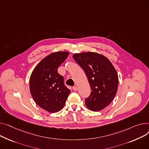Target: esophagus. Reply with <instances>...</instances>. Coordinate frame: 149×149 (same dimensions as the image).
<instances>
[{
  "label": "esophagus",
  "mask_w": 149,
  "mask_h": 149,
  "mask_svg": "<svg viewBox=\"0 0 149 149\" xmlns=\"http://www.w3.org/2000/svg\"><path fill=\"white\" fill-rule=\"evenodd\" d=\"M73 90L74 91H76L77 90V86L75 85V86H73Z\"/></svg>",
  "instance_id": "obj_1"
}]
</instances>
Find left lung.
Instances as JSON below:
<instances>
[{"label":"left lung","mask_w":149,"mask_h":149,"mask_svg":"<svg viewBox=\"0 0 149 149\" xmlns=\"http://www.w3.org/2000/svg\"><path fill=\"white\" fill-rule=\"evenodd\" d=\"M73 58L84 70L90 85L86 106L95 112L106 108L117 91L118 78L114 67L108 58L94 52L76 54Z\"/></svg>","instance_id":"8db88e82"}]
</instances>
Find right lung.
Masks as SVG:
<instances>
[{
    "instance_id": "1",
    "label": "right lung",
    "mask_w": 149,
    "mask_h": 149,
    "mask_svg": "<svg viewBox=\"0 0 149 149\" xmlns=\"http://www.w3.org/2000/svg\"><path fill=\"white\" fill-rule=\"evenodd\" d=\"M69 53L58 52L43 58L33 70L29 81L31 95L38 105L50 112L62 109L70 90L64 84V77L58 68L67 59Z\"/></svg>"
}]
</instances>
